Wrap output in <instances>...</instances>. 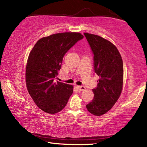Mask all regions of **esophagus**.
Listing matches in <instances>:
<instances>
[{
  "label": "esophagus",
  "mask_w": 147,
  "mask_h": 147,
  "mask_svg": "<svg viewBox=\"0 0 147 147\" xmlns=\"http://www.w3.org/2000/svg\"><path fill=\"white\" fill-rule=\"evenodd\" d=\"M76 88H78L80 91H84V90H85V89H86L85 87L82 86H77Z\"/></svg>",
  "instance_id": "obj_1"
}]
</instances>
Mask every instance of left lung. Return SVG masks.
Wrapping results in <instances>:
<instances>
[{
  "label": "left lung",
  "mask_w": 147,
  "mask_h": 147,
  "mask_svg": "<svg viewBox=\"0 0 147 147\" xmlns=\"http://www.w3.org/2000/svg\"><path fill=\"white\" fill-rule=\"evenodd\" d=\"M93 53L94 70L99 76L93 89L94 98L86 105L91 114L100 116L112 108L120 96L123 85V63L118 49L97 35L84 33Z\"/></svg>",
  "instance_id": "left-lung-1"
}]
</instances>
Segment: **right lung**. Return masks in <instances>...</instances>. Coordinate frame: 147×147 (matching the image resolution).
<instances>
[{
  "instance_id": "1",
  "label": "right lung",
  "mask_w": 147,
  "mask_h": 147,
  "mask_svg": "<svg viewBox=\"0 0 147 147\" xmlns=\"http://www.w3.org/2000/svg\"><path fill=\"white\" fill-rule=\"evenodd\" d=\"M84 36L78 32H64L44 37L30 53L26 67L28 91L38 108L50 114L61 111L73 92V86L54 82L66 54Z\"/></svg>"
}]
</instances>
